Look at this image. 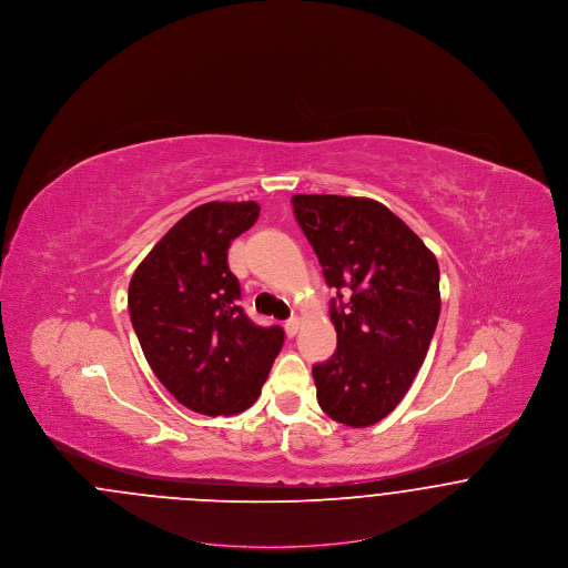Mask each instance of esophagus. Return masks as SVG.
<instances>
[{"label": "esophagus", "mask_w": 568, "mask_h": 568, "mask_svg": "<svg viewBox=\"0 0 568 568\" xmlns=\"http://www.w3.org/2000/svg\"><path fill=\"white\" fill-rule=\"evenodd\" d=\"M297 329H300V320H296V317H292V320H287V322H285V332H287V336H296Z\"/></svg>", "instance_id": "obj_1"}]
</instances>
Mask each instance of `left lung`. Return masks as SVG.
Instances as JSON below:
<instances>
[{
  "label": "left lung",
  "mask_w": 568,
  "mask_h": 568,
  "mask_svg": "<svg viewBox=\"0 0 568 568\" xmlns=\"http://www.w3.org/2000/svg\"><path fill=\"white\" fill-rule=\"evenodd\" d=\"M292 204L339 297L329 302L336 352L313 366L317 403L338 424L373 426L405 398L426 359L440 313L436 257L377 200L297 193Z\"/></svg>",
  "instance_id": "1"
}]
</instances>
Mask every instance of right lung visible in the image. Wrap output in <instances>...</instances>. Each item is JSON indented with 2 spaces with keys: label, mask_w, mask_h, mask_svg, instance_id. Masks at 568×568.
<instances>
[{
  "label": "right lung",
  "mask_w": 568,
  "mask_h": 568,
  "mask_svg": "<svg viewBox=\"0 0 568 568\" xmlns=\"http://www.w3.org/2000/svg\"><path fill=\"white\" fill-rule=\"evenodd\" d=\"M260 216L257 202H209L176 221L130 281L128 306L153 373L202 415L253 405L283 347L278 325L244 315L227 248Z\"/></svg>",
  "instance_id": "right-lung-1"
}]
</instances>
